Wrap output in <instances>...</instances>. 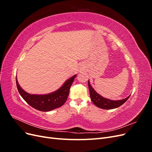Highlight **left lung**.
<instances>
[{"label": "left lung", "instance_id": "8db88e82", "mask_svg": "<svg viewBox=\"0 0 152 152\" xmlns=\"http://www.w3.org/2000/svg\"><path fill=\"white\" fill-rule=\"evenodd\" d=\"M88 86L92 102L97 107L104 110H110L119 107L125 103L131 96L129 95L126 98L121 100H112L104 98L102 96L99 94L91 86L89 80H88Z\"/></svg>", "mask_w": 152, "mask_h": 152}]
</instances>
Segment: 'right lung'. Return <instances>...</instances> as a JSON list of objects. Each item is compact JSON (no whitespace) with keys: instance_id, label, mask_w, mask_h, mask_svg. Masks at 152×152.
Masks as SVG:
<instances>
[{"instance_id":"right-lung-1","label":"right lung","mask_w":152,"mask_h":152,"mask_svg":"<svg viewBox=\"0 0 152 152\" xmlns=\"http://www.w3.org/2000/svg\"><path fill=\"white\" fill-rule=\"evenodd\" d=\"M77 75L67 79L58 89L45 94H31L26 93L18 84L16 78V86L21 97L31 107L42 112H49L61 107L66 102L70 87Z\"/></svg>"}]
</instances>
